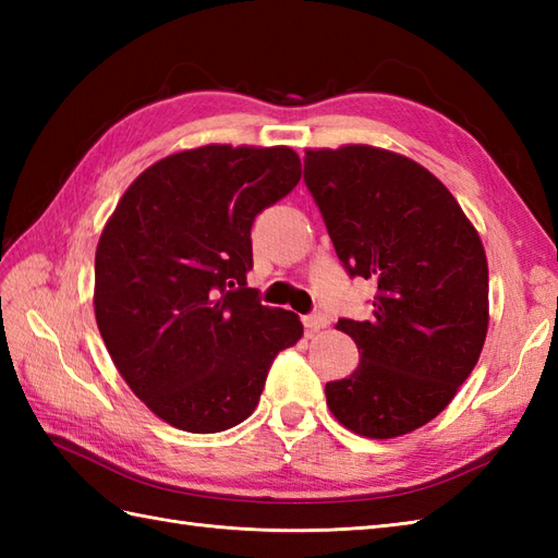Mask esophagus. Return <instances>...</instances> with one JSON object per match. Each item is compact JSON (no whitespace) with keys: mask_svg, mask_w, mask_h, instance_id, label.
Listing matches in <instances>:
<instances>
[{"mask_svg":"<svg viewBox=\"0 0 558 558\" xmlns=\"http://www.w3.org/2000/svg\"><path fill=\"white\" fill-rule=\"evenodd\" d=\"M326 326H328V316H326V314H322V312L304 316V328H306V333H318V330L326 328Z\"/></svg>","mask_w":558,"mask_h":558,"instance_id":"obj_1","label":"esophagus"}]
</instances>
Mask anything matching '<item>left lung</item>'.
Wrapping results in <instances>:
<instances>
[{
  "instance_id": "obj_1",
  "label": "left lung",
  "mask_w": 558,
  "mask_h": 558,
  "mask_svg": "<svg viewBox=\"0 0 558 558\" xmlns=\"http://www.w3.org/2000/svg\"><path fill=\"white\" fill-rule=\"evenodd\" d=\"M304 182L350 276L372 280L369 322L340 318L360 350L326 384L333 417L396 438L441 412L475 369L489 328V266L475 225L436 177L400 153L310 148Z\"/></svg>"
}]
</instances>
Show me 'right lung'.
<instances>
[{
  "instance_id": "right-lung-1",
  "label": "right lung",
  "mask_w": 558,
  "mask_h": 558,
  "mask_svg": "<svg viewBox=\"0 0 558 558\" xmlns=\"http://www.w3.org/2000/svg\"><path fill=\"white\" fill-rule=\"evenodd\" d=\"M302 177L288 146H201L150 165L117 204L96 252V322L136 398L192 434L244 422L298 314L246 288L252 225Z\"/></svg>"
}]
</instances>
